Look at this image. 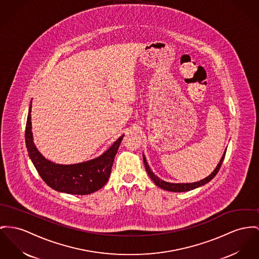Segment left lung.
Instances as JSON below:
<instances>
[{"mask_svg":"<svg viewBox=\"0 0 259 259\" xmlns=\"http://www.w3.org/2000/svg\"><path fill=\"white\" fill-rule=\"evenodd\" d=\"M225 154H226V151L224 152V154L222 156L219 164L217 165L216 169L212 172L211 175H209L207 178L199 181V182H196V183H191V184H172V183H167V182H164L162 180H160L158 177H156L155 175L153 172H151L147 162H146V159L143 155V162H144V165H145V169H146V172H148L150 179L155 183L156 186H158L159 188L163 189V190H168V191H174V192H182V191H189V190H194L198 187H201L203 185L207 184L208 182H210L216 175L217 172H219L220 168H221V165L223 163V160H224Z\"/></svg>","mask_w":259,"mask_h":259,"instance_id":"8db88e82","label":"left lung"}]
</instances>
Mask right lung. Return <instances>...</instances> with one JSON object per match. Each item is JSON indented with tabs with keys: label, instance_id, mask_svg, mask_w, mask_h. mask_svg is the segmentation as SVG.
I'll list each match as a JSON object with an SVG mask.
<instances>
[{
	"label": "right lung",
	"instance_id": "right-lung-1",
	"mask_svg": "<svg viewBox=\"0 0 259 259\" xmlns=\"http://www.w3.org/2000/svg\"><path fill=\"white\" fill-rule=\"evenodd\" d=\"M31 105L29 107L25 126V144L33 165L42 180L53 190L70 194H90L100 190L111 175L115 155L123 136L103 155L73 165H58L46 160L36 149L31 132Z\"/></svg>",
	"mask_w": 259,
	"mask_h": 259
}]
</instances>
